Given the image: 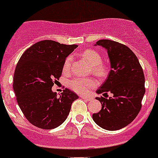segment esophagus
Instances as JSON below:
<instances>
[{
  "label": "esophagus",
  "instance_id": "esophagus-1",
  "mask_svg": "<svg viewBox=\"0 0 158 158\" xmlns=\"http://www.w3.org/2000/svg\"><path fill=\"white\" fill-rule=\"evenodd\" d=\"M81 99H84L85 100H87V101H90L92 99L91 97H88V96H83V95H81V96H80Z\"/></svg>",
  "mask_w": 158,
  "mask_h": 158
}]
</instances>
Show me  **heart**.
I'll list each match as a JSON object with an SVG mask.
<instances>
[{
  "instance_id": "b5f03b06",
  "label": "heart",
  "mask_w": 158,
  "mask_h": 158,
  "mask_svg": "<svg viewBox=\"0 0 158 158\" xmlns=\"http://www.w3.org/2000/svg\"><path fill=\"white\" fill-rule=\"evenodd\" d=\"M81 57L92 66V71L95 76L103 77L107 71V68L102 63V58L99 53L92 50L87 49L82 52ZM71 65V57H67L63 64L64 72H69ZM68 85L73 91L77 94H87L92 88L95 86V81L91 78H82V77H74L68 82Z\"/></svg>"
}]
</instances>
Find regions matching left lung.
<instances>
[{
    "mask_svg": "<svg viewBox=\"0 0 158 158\" xmlns=\"http://www.w3.org/2000/svg\"><path fill=\"white\" fill-rule=\"evenodd\" d=\"M97 45L106 49L111 68L97 94L106 96L110 92L113 97L96 98L102 107L93 119L104 129L118 130L135 120L141 109L145 76L138 58L127 46L110 40H99Z\"/></svg>",
    "mask_w": 158,
    "mask_h": 158,
    "instance_id": "8db88e82",
    "label": "left lung"
}]
</instances>
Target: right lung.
<instances>
[{
  "label": "right lung",
  "instance_id": "obj_1",
  "mask_svg": "<svg viewBox=\"0 0 158 158\" xmlns=\"http://www.w3.org/2000/svg\"><path fill=\"white\" fill-rule=\"evenodd\" d=\"M77 45L51 40L36 42L23 52L17 64L13 90L17 102L31 124L42 129L59 127L66 120L78 96L65 88L59 97L52 87L62 75L66 57Z\"/></svg>",
  "mask_w": 158,
  "mask_h": 158
}]
</instances>
